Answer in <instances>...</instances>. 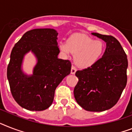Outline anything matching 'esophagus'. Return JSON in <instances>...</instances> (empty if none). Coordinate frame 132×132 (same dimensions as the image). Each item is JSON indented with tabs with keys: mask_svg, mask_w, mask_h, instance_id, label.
I'll return each mask as SVG.
<instances>
[{
	"mask_svg": "<svg viewBox=\"0 0 132 132\" xmlns=\"http://www.w3.org/2000/svg\"><path fill=\"white\" fill-rule=\"evenodd\" d=\"M76 71H77V68L75 67V66H72V68H71V71H70V73L72 74V75H75L76 72Z\"/></svg>",
	"mask_w": 132,
	"mask_h": 132,
	"instance_id": "1",
	"label": "esophagus"
}]
</instances>
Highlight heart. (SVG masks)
Returning <instances> with one entry per match:
<instances>
[{"instance_id":"1","label":"heart","mask_w":132,"mask_h":132,"mask_svg":"<svg viewBox=\"0 0 132 132\" xmlns=\"http://www.w3.org/2000/svg\"><path fill=\"white\" fill-rule=\"evenodd\" d=\"M60 49L65 54L71 52L75 55V62L77 66L87 68L101 57L104 44L101 40H94L83 34H75L68 38L67 43L60 44Z\"/></svg>"}]
</instances>
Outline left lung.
I'll list each match as a JSON object with an SVG mask.
<instances>
[{"label": "left lung", "mask_w": 132, "mask_h": 132, "mask_svg": "<svg viewBox=\"0 0 132 132\" xmlns=\"http://www.w3.org/2000/svg\"><path fill=\"white\" fill-rule=\"evenodd\" d=\"M106 43L101 58L91 67L76 72L79 81L74 89L77 102L85 111L102 112L111 109L119 100L127 84V55L112 36L93 32Z\"/></svg>", "instance_id": "8db88e82"}]
</instances>
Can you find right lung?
Returning a JSON list of instances; mask_svg holds the SVG:
<instances>
[{"label":"right lung","mask_w":132,"mask_h":132,"mask_svg":"<svg viewBox=\"0 0 132 132\" xmlns=\"http://www.w3.org/2000/svg\"><path fill=\"white\" fill-rule=\"evenodd\" d=\"M58 33L52 28L28 31L15 45L7 67L11 92L16 102L23 109L40 111L53 103L56 87L70 73L71 63L57 57ZM32 52L37 64L32 75L23 71L24 56Z\"/></svg>","instance_id":"1"}]
</instances>
